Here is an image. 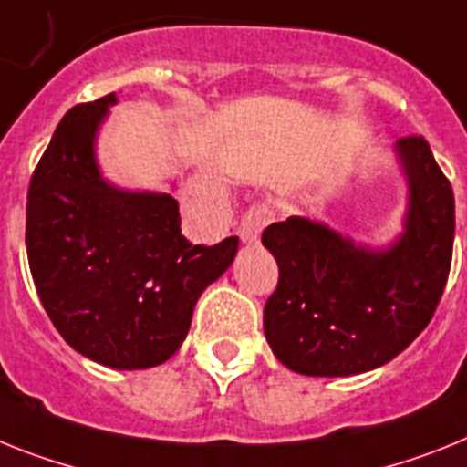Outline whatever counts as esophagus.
I'll list each match as a JSON object with an SVG mask.
<instances>
[{
	"label": "esophagus",
	"mask_w": 467,
	"mask_h": 467,
	"mask_svg": "<svg viewBox=\"0 0 467 467\" xmlns=\"http://www.w3.org/2000/svg\"><path fill=\"white\" fill-rule=\"evenodd\" d=\"M273 221V209H270V203L265 202H258L252 203L246 213L242 215V223H240V237L244 244H254L258 242L261 233H264V227Z\"/></svg>",
	"instance_id": "esophagus-1"
}]
</instances>
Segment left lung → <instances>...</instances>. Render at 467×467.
Returning a JSON list of instances; mask_svg holds the SVG:
<instances>
[{
    "label": "left lung",
    "instance_id": "8db88e82",
    "mask_svg": "<svg viewBox=\"0 0 467 467\" xmlns=\"http://www.w3.org/2000/svg\"><path fill=\"white\" fill-rule=\"evenodd\" d=\"M409 185L403 233L385 249L356 244L330 225L292 215L264 230L280 277L264 332L282 366L347 378L397 358L432 320L451 268V182L425 137L394 144Z\"/></svg>",
    "mask_w": 467,
    "mask_h": 467
}]
</instances>
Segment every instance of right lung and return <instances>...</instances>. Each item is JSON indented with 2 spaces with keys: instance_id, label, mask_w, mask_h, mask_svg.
<instances>
[{
  "instance_id": "obj_1",
  "label": "right lung",
  "mask_w": 467,
  "mask_h": 467,
  "mask_svg": "<svg viewBox=\"0 0 467 467\" xmlns=\"http://www.w3.org/2000/svg\"><path fill=\"white\" fill-rule=\"evenodd\" d=\"M116 92L66 113L35 168L26 206L27 264L58 335L94 363L142 370L185 342L192 313L230 268L237 237L190 244L168 192L109 182L97 132Z\"/></svg>"
}]
</instances>
